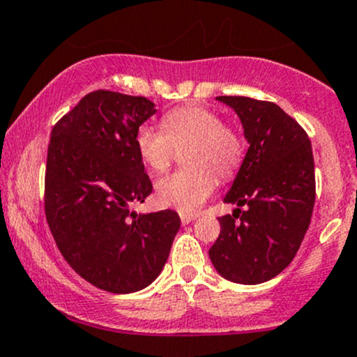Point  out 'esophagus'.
<instances>
[{"mask_svg": "<svg viewBox=\"0 0 357 357\" xmlns=\"http://www.w3.org/2000/svg\"><path fill=\"white\" fill-rule=\"evenodd\" d=\"M195 218H196V215H184V213H183V215H181V223L183 225H188V223H191V221L195 220Z\"/></svg>", "mask_w": 357, "mask_h": 357, "instance_id": "esophagus-1", "label": "esophagus"}]
</instances>
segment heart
I'll list each match as a JSON object with an SVG mask.
<instances>
[{"label": "heart", "instance_id": "obj_1", "mask_svg": "<svg viewBox=\"0 0 357 357\" xmlns=\"http://www.w3.org/2000/svg\"><path fill=\"white\" fill-rule=\"evenodd\" d=\"M137 153L153 171H165L176 149H184L188 167L159 178L155 198L161 206L195 213L213 195L215 173L227 179L243 158V141L235 129L223 124L215 110L188 105L165 114L162 129L144 124L136 134Z\"/></svg>", "mask_w": 357, "mask_h": 357}]
</instances>
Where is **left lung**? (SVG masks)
I'll list each match as a JSON object with an SVG mask.
<instances>
[{"mask_svg": "<svg viewBox=\"0 0 357 357\" xmlns=\"http://www.w3.org/2000/svg\"><path fill=\"white\" fill-rule=\"evenodd\" d=\"M216 100L235 110L250 147L223 198L236 208L220 218V236L208 253L223 278L257 285L289 267L309 228L315 202L312 146L277 104L228 96ZM241 206L248 210L241 212Z\"/></svg>", "mask_w": 357, "mask_h": 357, "instance_id": "left-lung-1", "label": "left lung"}]
</instances>
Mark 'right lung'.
I'll list each match as a JSON object with an SVG mask.
<instances>
[{
    "label": "right lung",
    "mask_w": 357,
    "mask_h": 357,
    "mask_svg": "<svg viewBox=\"0 0 357 357\" xmlns=\"http://www.w3.org/2000/svg\"><path fill=\"white\" fill-rule=\"evenodd\" d=\"M155 114L146 97L97 90L53 127L45 213L56 247L82 278L112 294L146 289L169 257L178 213H141L153 192L136 134Z\"/></svg>",
    "instance_id": "obj_1"
}]
</instances>
